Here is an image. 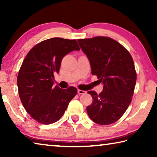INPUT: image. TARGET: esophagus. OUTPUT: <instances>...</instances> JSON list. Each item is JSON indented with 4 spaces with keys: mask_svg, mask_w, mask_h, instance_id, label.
<instances>
[{
    "mask_svg": "<svg viewBox=\"0 0 157 157\" xmlns=\"http://www.w3.org/2000/svg\"><path fill=\"white\" fill-rule=\"evenodd\" d=\"M78 94L79 95L85 94H86V91H82V90H79V89H78Z\"/></svg>",
    "mask_w": 157,
    "mask_h": 157,
    "instance_id": "obj_1",
    "label": "esophagus"
}]
</instances>
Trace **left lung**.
Wrapping results in <instances>:
<instances>
[{
    "label": "left lung",
    "instance_id": "1",
    "mask_svg": "<svg viewBox=\"0 0 157 157\" xmlns=\"http://www.w3.org/2000/svg\"><path fill=\"white\" fill-rule=\"evenodd\" d=\"M78 42L89 59L92 75H97L103 84L99 95L88 91L93 102L86 107L87 113L95 123L112 124L131 103L136 82L134 61L121 44L109 37L78 39Z\"/></svg>",
    "mask_w": 157,
    "mask_h": 157
}]
</instances>
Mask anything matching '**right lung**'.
<instances>
[{
    "label": "right lung",
    "mask_w": 157,
    "mask_h": 157,
    "mask_svg": "<svg viewBox=\"0 0 157 157\" xmlns=\"http://www.w3.org/2000/svg\"><path fill=\"white\" fill-rule=\"evenodd\" d=\"M73 50H79L75 40L55 37L36 45L23 60L17 77L18 94L25 110L39 123L59 120L78 93L73 86H54L53 73L59 72L63 57Z\"/></svg>",
    "instance_id": "right-lung-1"
}]
</instances>
